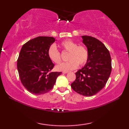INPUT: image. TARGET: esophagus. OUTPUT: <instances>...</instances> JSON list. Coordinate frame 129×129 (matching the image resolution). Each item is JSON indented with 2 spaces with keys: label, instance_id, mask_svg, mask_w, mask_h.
Segmentation results:
<instances>
[{
  "label": "esophagus",
  "instance_id": "34e87169",
  "mask_svg": "<svg viewBox=\"0 0 129 129\" xmlns=\"http://www.w3.org/2000/svg\"><path fill=\"white\" fill-rule=\"evenodd\" d=\"M62 73L64 74H67V73H68L69 72H63Z\"/></svg>",
  "mask_w": 129,
  "mask_h": 129
}]
</instances>
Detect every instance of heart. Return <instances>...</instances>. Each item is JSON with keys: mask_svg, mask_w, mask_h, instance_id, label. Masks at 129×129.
I'll use <instances>...</instances> for the list:
<instances>
[{"mask_svg": "<svg viewBox=\"0 0 129 129\" xmlns=\"http://www.w3.org/2000/svg\"><path fill=\"white\" fill-rule=\"evenodd\" d=\"M63 52H68L67 60L68 61L63 62L56 67L58 71L68 72L76 69L80 65H84L88 59L89 52L86 48L71 40L62 41L59 45ZM48 56L52 62L59 64L61 61V54L55 45H52L48 50Z\"/></svg>", "mask_w": 129, "mask_h": 129, "instance_id": "heart-1", "label": "heart"}]
</instances>
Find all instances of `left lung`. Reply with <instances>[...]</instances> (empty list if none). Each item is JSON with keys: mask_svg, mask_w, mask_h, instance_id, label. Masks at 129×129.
Returning a JSON list of instances; mask_svg holds the SVG:
<instances>
[{"mask_svg": "<svg viewBox=\"0 0 129 129\" xmlns=\"http://www.w3.org/2000/svg\"><path fill=\"white\" fill-rule=\"evenodd\" d=\"M89 52L85 66L76 73L71 84L73 90L84 96H92L105 86L112 72L110 53L101 41L89 36H82Z\"/></svg>", "mask_w": 129, "mask_h": 129, "instance_id": "1", "label": "left lung"}]
</instances>
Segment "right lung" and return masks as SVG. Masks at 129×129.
<instances>
[{
    "label": "right lung",
    "instance_id": "1",
    "mask_svg": "<svg viewBox=\"0 0 129 129\" xmlns=\"http://www.w3.org/2000/svg\"><path fill=\"white\" fill-rule=\"evenodd\" d=\"M54 41L53 37L39 36L21 47L17 61V71L23 85L34 94L48 92L61 74L51 72L54 65L48 56V50Z\"/></svg>",
    "mask_w": 129,
    "mask_h": 129
}]
</instances>
